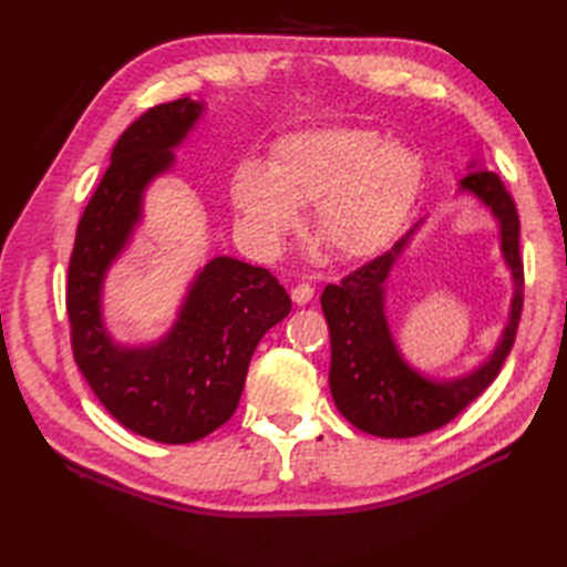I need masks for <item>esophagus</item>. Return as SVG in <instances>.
Returning a JSON list of instances; mask_svg holds the SVG:
<instances>
[{
    "instance_id": "1",
    "label": "esophagus",
    "mask_w": 567,
    "mask_h": 567,
    "mask_svg": "<svg viewBox=\"0 0 567 567\" xmlns=\"http://www.w3.org/2000/svg\"><path fill=\"white\" fill-rule=\"evenodd\" d=\"M290 295H292V302H295V305L305 307V305L311 302V297H315V287L307 285V282H299V285L292 287Z\"/></svg>"
}]
</instances>
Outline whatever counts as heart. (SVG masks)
Listing matches in <instances>:
<instances>
[{
    "instance_id": "1",
    "label": "heart",
    "mask_w": 567,
    "mask_h": 567,
    "mask_svg": "<svg viewBox=\"0 0 567 567\" xmlns=\"http://www.w3.org/2000/svg\"><path fill=\"white\" fill-rule=\"evenodd\" d=\"M421 177L416 153L375 128L323 126L285 136L268 171L244 163L231 179L240 231L262 256L280 250L315 204V231L339 258L388 246L412 207Z\"/></svg>"
}]
</instances>
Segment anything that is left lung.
<instances>
[{"label": "left lung", "instance_id": "left-lung-1", "mask_svg": "<svg viewBox=\"0 0 567 567\" xmlns=\"http://www.w3.org/2000/svg\"><path fill=\"white\" fill-rule=\"evenodd\" d=\"M467 175L457 179L455 195H473L495 216L499 250L512 277L507 321L485 360L455 378H436L419 370L396 346L388 319V277L402 260L426 219L396 244L329 285L321 295V309L331 333L329 388L336 409L360 431L380 439H412L441 429L489 388L507 360L524 302V268L519 258V216L502 179L485 163L470 161Z\"/></svg>", "mask_w": 567, "mask_h": 567}]
</instances>
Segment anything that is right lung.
Listing matches in <instances>:
<instances>
[{
  "mask_svg": "<svg viewBox=\"0 0 567 567\" xmlns=\"http://www.w3.org/2000/svg\"><path fill=\"white\" fill-rule=\"evenodd\" d=\"M207 114V102L153 106L112 151L100 187L78 224L68 268L72 353L84 380L118 424L158 443H192L236 412L260 339L290 315L285 287L231 256L199 265L163 336L116 341L106 327L104 287L146 219V192L175 167V151Z\"/></svg>",
  "mask_w": 567,
  "mask_h": 567,
  "instance_id": "right-lung-1",
  "label": "right lung"
}]
</instances>
